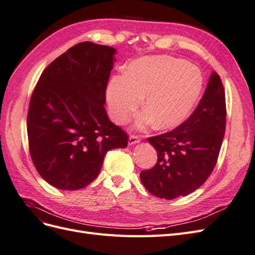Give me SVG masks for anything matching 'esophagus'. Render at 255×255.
<instances>
[{
	"label": "esophagus",
	"instance_id": "obj_1",
	"mask_svg": "<svg viewBox=\"0 0 255 255\" xmlns=\"http://www.w3.org/2000/svg\"><path fill=\"white\" fill-rule=\"evenodd\" d=\"M139 141H140V138H139V136H137V135H132V136H129V138H128V144H136Z\"/></svg>",
	"mask_w": 255,
	"mask_h": 255
}]
</instances>
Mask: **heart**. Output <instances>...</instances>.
I'll return each instance as SVG.
<instances>
[{"instance_id": "heart-1", "label": "heart", "mask_w": 255, "mask_h": 255, "mask_svg": "<svg viewBox=\"0 0 255 255\" xmlns=\"http://www.w3.org/2000/svg\"><path fill=\"white\" fill-rule=\"evenodd\" d=\"M203 88L199 68L171 56H148L128 66L126 74L111 79L106 101L112 119L125 123L140 105L143 109L135 122L137 128L154 123L157 129H170L187 119Z\"/></svg>"}]
</instances>
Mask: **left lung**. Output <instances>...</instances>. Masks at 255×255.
<instances>
[{
  "mask_svg": "<svg viewBox=\"0 0 255 255\" xmlns=\"http://www.w3.org/2000/svg\"><path fill=\"white\" fill-rule=\"evenodd\" d=\"M226 116L225 90L214 71L194 114L171 132L148 138L157 152L156 165L140 173L148 191L160 199L172 200L201 186L217 163Z\"/></svg>",
  "mask_w": 255,
  "mask_h": 255,
  "instance_id": "1",
  "label": "left lung"
}]
</instances>
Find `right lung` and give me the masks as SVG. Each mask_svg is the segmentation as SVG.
<instances>
[{
  "instance_id": "obj_1",
  "label": "right lung",
  "mask_w": 255,
  "mask_h": 255,
  "mask_svg": "<svg viewBox=\"0 0 255 255\" xmlns=\"http://www.w3.org/2000/svg\"><path fill=\"white\" fill-rule=\"evenodd\" d=\"M116 53L88 41L74 45L45 68L30 98V156L42 179L58 189L87 186L105 154L128 145V135L104 109Z\"/></svg>"
}]
</instances>
